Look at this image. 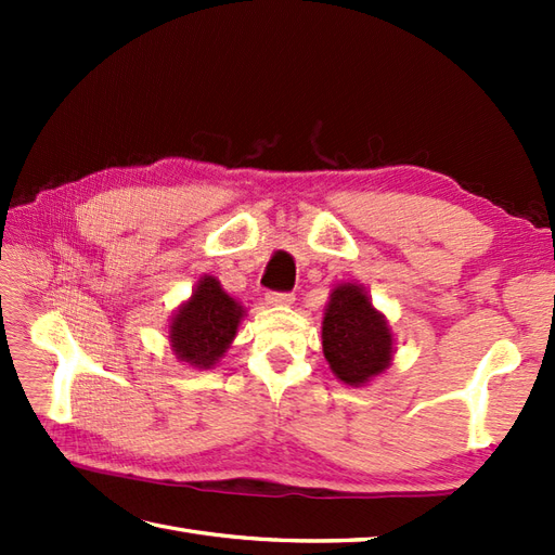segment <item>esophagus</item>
Returning <instances> with one entry per match:
<instances>
[{"label":"esophagus","instance_id":"obj_1","mask_svg":"<svg viewBox=\"0 0 555 555\" xmlns=\"http://www.w3.org/2000/svg\"><path fill=\"white\" fill-rule=\"evenodd\" d=\"M267 305H293V300H296V296L293 293H276V291H269L264 296Z\"/></svg>","mask_w":555,"mask_h":555}]
</instances>
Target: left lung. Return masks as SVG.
<instances>
[{
    "label": "left lung",
    "instance_id": "obj_1",
    "mask_svg": "<svg viewBox=\"0 0 555 555\" xmlns=\"http://www.w3.org/2000/svg\"><path fill=\"white\" fill-rule=\"evenodd\" d=\"M322 348L328 367L348 386H364L388 370L393 334L358 284H338L326 302Z\"/></svg>",
    "mask_w": 555,
    "mask_h": 555
}]
</instances>
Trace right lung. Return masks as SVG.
<instances>
[{"instance_id": "1", "label": "right lung", "mask_w": 555, "mask_h": 555, "mask_svg": "<svg viewBox=\"0 0 555 555\" xmlns=\"http://www.w3.org/2000/svg\"><path fill=\"white\" fill-rule=\"evenodd\" d=\"M243 314V305L235 302L215 276L205 274L193 296L171 317L169 340L176 358L197 370L215 367L238 334Z\"/></svg>"}]
</instances>
